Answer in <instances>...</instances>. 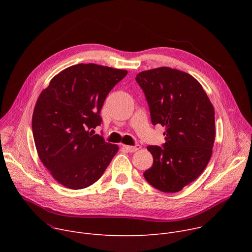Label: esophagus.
I'll return each mask as SVG.
<instances>
[{
  "label": "esophagus",
  "instance_id": "esophagus-1",
  "mask_svg": "<svg viewBox=\"0 0 252 252\" xmlns=\"http://www.w3.org/2000/svg\"><path fill=\"white\" fill-rule=\"evenodd\" d=\"M123 148L128 152V153H134L136 151H138L140 149L139 145H135V146H123Z\"/></svg>",
  "mask_w": 252,
  "mask_h": 252
}]
</instances>
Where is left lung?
Masks as SVG:
<instances>
[{
	"label": "left lung",
	"instance_id": "left-lung-1",
	"mask_svg": "<svg viewBox=\"0 0 252 252\" xmlns=\"http://www.w3.org/2000/svg\"><path fill=\"white\" fill-rule=\"evenodd\" d=\"M154 126H165L163 148L149 146L154 163L143 172L163 192H177L202 173L212 154L214 109L201 85L185 71L162 66L135 77Z\"/></svg>",
	"mask_w": 252,
	"mask_h": 252
}]
</instances>
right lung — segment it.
<instances>
[{"instance_id": "obj_1", "label": "right lung", "mask_w": 252, "mask_h": 252, "mask_svg": "<svg viewBox=\"0 0 252 252\" xmlns=\"http://www.w3.org/2000/svg\"><path fill=\"white\" fill-rule=\"evenodd\" d=\"M127 74L95 63L66 67L52 79L35 103L32 128L35 149L58 183L86 189L102 175L119 148L93 134L103 101Z\"/></svg>"}]
</instances>
